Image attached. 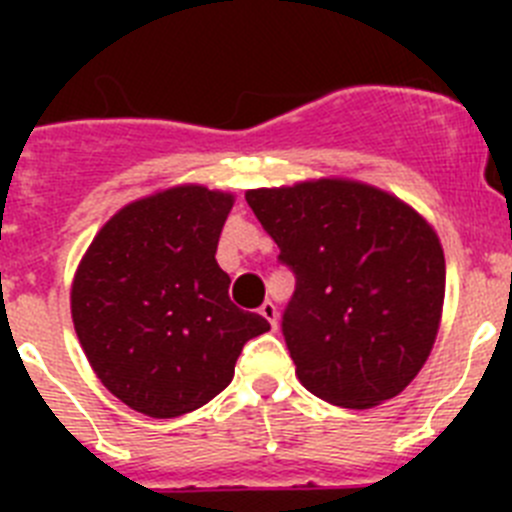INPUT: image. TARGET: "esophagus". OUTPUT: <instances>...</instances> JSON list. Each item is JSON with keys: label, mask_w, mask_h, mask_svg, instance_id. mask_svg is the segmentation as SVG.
Here are the masks:
<instances>
[{"label": "esophagus", "mask_w": 512, "mask_h": 512, "mask_svg": "<svg viewBox=\"0 0 512 512\" xmlns=\"http://www.w3.org/2000/svg\"><path fill=\"white\" fill-rule=\"evenodd\" d=\"M261 315H271L269 320H274V318H277V312H274V307H271V310H269V302H266V305L261 307Z\"/></svg>", "instance_id": "esophagus-1"}]
</instances>
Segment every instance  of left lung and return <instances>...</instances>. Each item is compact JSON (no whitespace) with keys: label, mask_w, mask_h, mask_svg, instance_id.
Wrapping results in <instances>:
<instances>
[{"label":"left lung","mask_w":512,"mask_h":512,"mask_svg":"<svg viewBox=\"0 0 512 512\" xmlns=\"http://www.w3.org/2000/svg\"><path fill=\"white\" fill-rule=\"evenodd\" d=\"M233 197L174 187L130 202L94 235L71 287L76 336L99 382L128 408L179 418L233 379L251 338L269 330L230 297L215 261Z\"/></svg>","instance_id":"obj_1"}]
</instances>
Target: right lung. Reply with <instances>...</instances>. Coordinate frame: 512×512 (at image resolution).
I'll return each mask as SVG.
<instances>
[{
  "label": "right lung",
  "mask_w": 512,
  "mask_h": 512,
  "mask_svg": "<svg viewBox=\"0 0 512 512\" xmlns=\"http://www.w3.org/2000/svg\"><path fill=\"white\" fill-rule=\"evenodd\" d=\"M246 200L295 274L282 333L302 387L351 410L400 395L441 323L446 261L431 225L343 179L256 189Z\"/></svg>",
  "instance_id": "add662e5"
}]
</instances>
